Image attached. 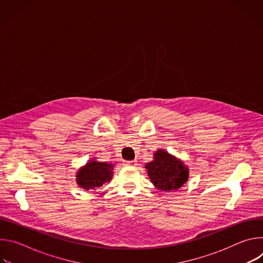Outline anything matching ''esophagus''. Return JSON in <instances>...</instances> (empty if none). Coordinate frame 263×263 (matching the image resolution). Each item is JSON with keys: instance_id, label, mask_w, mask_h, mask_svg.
Masks as SVG:
<instances>
[{"instance_id": "1", "label": "esophagus", "mask_w": 263, "mask_h": 263, "mask_svg": "<svg viewBox=\"0 0 263 263\" xmlns=\"http://www.w3.org/2000/svg\"><path fill=\"white\" fill-rule=\"evenodd\" d=\"M125 164L129 165V166H135V165H137V161H135V160H127V161H125Z\"/></svg>"}]
</instances>
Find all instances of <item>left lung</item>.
I'll use <instances>...</instances> for the list:
<instances>
[{
	"label": "left lung",
	"mask_w": 263,
	"mask_h": 263,
	"mask_svg": "<svg viewBox=\"0 0 263 263\" xmlns=\"http://www.w3.org/2000/svg\"><path fill=\"white\" fill-rule=\"evenodd\" d=\"M145 168L149 180L159 191L179 190L189 180V167L164 149L156 151L154 160L145 164Z\"/></svg>",
	"instance_id": "obj_1"
}]
</instances>
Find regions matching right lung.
Instances as JSON below:
<instances>
[{
    "label": "right lung",
    "instance_id": "obj_1",
    "mask_svg": "<svg viewBox=\"0 0 263 263\" xmlns=\"http://www.w3.org/2000/svg\"><path fill=\"white\" fill-rule=\"evenodd\" d=\"M114 164L108 162H99L89 160L84 166H82L76 176V181L79 187L89 191L97 190L103 186L104 183L109 182L114 176Z\"/></svg>",
    "mask_w": 263,
    "mask_h": 263
}]
</instances>
